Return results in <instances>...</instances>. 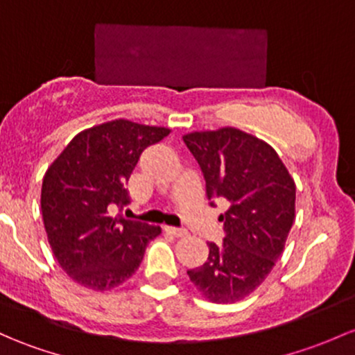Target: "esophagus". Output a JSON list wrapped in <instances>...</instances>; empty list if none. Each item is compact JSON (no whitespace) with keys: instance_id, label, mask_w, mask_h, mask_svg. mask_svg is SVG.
<instances>
[{"instance_id":"obj_1","label":"esophagus","mask_w":355,"mask_h":355,"mask_svg":"<svg viewBox=\"0 0 355 355\" xmlns=\"http://www.w3.org/2000/svg\"><path fill=\"white\" fill-rule=\"evenodd\" d=\"M165 231H166V233L173 234V236H177V238H182V236H185V234H187V230H184V227L165 226Z\"/></svg>"}]
</instances>
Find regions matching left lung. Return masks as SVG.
Masks as SVG:
<instances>
[{"instance_id": "1", "label": "left lung", "mask_w": 355, "mask_h": 355, "mask_svg": "<svg viewBox=\"0 0 355 355\" xmlns=\"http://www.w3.org/2000/svg\"><path fill=\"white\" fill-rule=\"evenodd\" d=\"M202 170L207 199H226L223 243H209L204 266L187 270L212 303L252 294L275 266L294 223L296 185L274 148L234 128L184 136ZM214 204V202H211Z\"/></svg>"}]
</instances>
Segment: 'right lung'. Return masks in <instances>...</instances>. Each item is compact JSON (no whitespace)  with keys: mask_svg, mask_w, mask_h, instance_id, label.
Segmentation results:
<instances>
[{"mask_svg":"<svg viewBox=\"0 0 355 355\" xmlns=\"http://www.w3.org/2000/svg\"><path fill=\"white\" fill-rule=\"evenodd\" d=\"M170 129L105 122L83 130L47 168L40 207L52 253L78 284L109 291L139 267L159 226L114 216L129 204L128 184L141 153Z\"/></svg>","mask_w":355,"mask_h":355,"instance_id":"obj_1","label":"right lung"}]
</instances>
